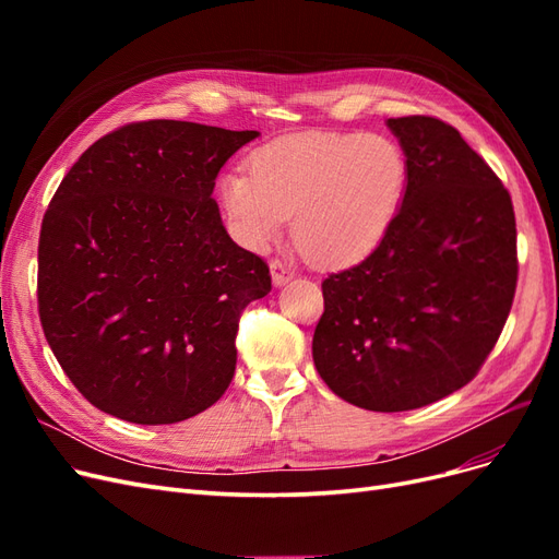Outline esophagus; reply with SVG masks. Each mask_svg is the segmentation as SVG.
Wrapping results in <instances>:
<instances>
[{
  "label": "esophagus",
  "instance_id": "1",
  "mask_svg": "<svg viewBox=\"0 0 559 559\" xmlns=\"http://www.w3.org/2000/svg\"><path fill=\"white\" fill-rule=\"evenodd\" d=\"M270 273H273V282H275V286H282V284H286V282L296 277L294 270H292L289 265H286L284 261H280V259L270 261Z\"/></svg>",
  "mask_w": 559,
  "mask_h": 559
}]
</instances>
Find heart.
Segmentation results:
<instances>
[{
    "label": "heart",
    "mask_w": 559,
    "mask_h": 559,
    "mask_svg": "<svg viewBox=\"0 0 559 559\" xmlns=\"http://www.w3.org/2000/svg\"><path fill=\"white\" fill-rule=\"evenodd\" d=\"M408 189V160L384 134L298 132L257 148L228 173L222 198L249 245L275 238L292 216L294 245L326 265L373 251Z\"/></svg>",
    "instance_id": "b5f03b06"
}]
</instances>
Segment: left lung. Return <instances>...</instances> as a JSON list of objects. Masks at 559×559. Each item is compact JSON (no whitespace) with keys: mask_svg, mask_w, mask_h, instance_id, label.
Returning a JSON list of instances; mask_svg holds the SVG:
<instances>
[{"mask_svg":"<svg viewBox=\"0 0 559 559\" xmlns=\"http://www.w3.org/2000/svg\"><path fill=\"white\" fill-rule=\"evenodd\" d=\"M408 189L380 245L321 282L317 373L376 413L429 405L478 376L518 286L513 200L460 130L389 118Z\"/></svg>","mask_w":559,"mask_h":559,"instance_id":"left-lung-1","label":"left lung"}]
</instances>
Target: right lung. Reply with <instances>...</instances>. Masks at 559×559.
<instances>
[{
  "instance_id": "add662e5",
  "label": "right lung",
  "mask_w": 559,
  "mask_h": 559,
  "mask_svg": "<svg viewBox=\"0 0 559 559\" xmlns=\"http://www.w3.org/2000/svg\"><path fill=\"white\" fill-rule=\"evenodd\" d=\"M257 130L138 121L83 151L39 235L37 300L64 376L95 408L175 425L224 396L242 310L273 289L235 245L214 181Z\"/></svg>"
}]
</instances>
